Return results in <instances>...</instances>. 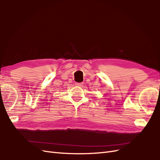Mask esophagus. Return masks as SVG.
I'll return each mask as SVG.
<instances>
[{
	"instance_id": "esophagus-1",
	"label": "esophagus",
	"mask_w": 160,
	"mask_h": 160,
	"mask_svg": "<svg viewBox=\"0 0 160 160\" xmlns=\"http://www.w3.org/2000/svg\"><path fill=\"white\" fill-rule=\"evenodd\" d=\"M75 85L78 87H82L83 85V83L81 82V83H75Z\"/></svg>"
}]
</instances>
